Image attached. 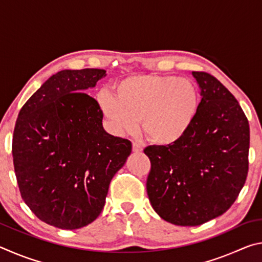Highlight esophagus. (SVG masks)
Returning <instances> with one entry per match:
<instances>
[{
  "label": "esophagus",
  "mask_w": 262,
  "mask_h": 262,
  "mask_svg": "<svg viewBox=\"0 0 262 262\" xmlns=\"http://www.w3.org/2000/svg\"><path fill=\"white\" fill-rule=\"evenodd\" d=\"M142 150H143V145L140 144V143H137V142H134V143H133V151H134V152H141Z\"/></svg>",
  "instance_id": "esophagus-1"
}]
</instances>
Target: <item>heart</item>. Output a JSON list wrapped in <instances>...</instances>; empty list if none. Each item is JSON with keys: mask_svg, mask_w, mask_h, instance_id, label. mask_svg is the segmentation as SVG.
Wrapping results in <instances>:
<instances>
[{"mask_svg": "<svg viewBox=\"0 0 262 262\" xmlns=\"http://www.w3.org/2000/svg\"><path fill=\"white\" fill-rule=\"evenodd\" d=\"M115 96H97L108 130L121 136L142 129L152 143L172 145L187 134L196 117L199 92L188 78L176 75H133L115 83Z\"/></svg>", "mask_w": 262, "mask_h": 262, "instance_id": "1", "label": "heart"}]
</instances>
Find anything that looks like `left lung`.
<instances>
[{
  "label": "left lung",
  "mask_w": 262,
  "mask_h": 262,
  "mask_svg": "<svg viewBox=\"0 0 262 262\" xmlns=\"http://www.w3.org/2000/svg\"><path fill=\"white\" fill-rule=\"evenodd\" d=\"M201 101L178 143L149 145L147 193L168 223L195 227L224 214L246 181L250 126L241 105L219 79L192 72Z\"/></svg>",
  "instance_id": "1"
}]
</instances>
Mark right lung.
Wrapping results in <instances>:
<instances>
[{
  "mask_svg": "<svg viewBox=\"0 0 262 262\" xmlns=\"http://www.w3.org/2000/svg\"><path fill=\"white\" fill-rule=\"evenodd\" d=\"M104 69L61 70L30 97L17 118L12 157L19 192L33 214L59 229L94 222L132 142L106 133L97 100L85 94Z\"/></svg>",
  "mask_w": 262,
  "mask_h": 262,
  "instance_id": "right-lung-1",
  "label": "right lung"
}]
</instances>
